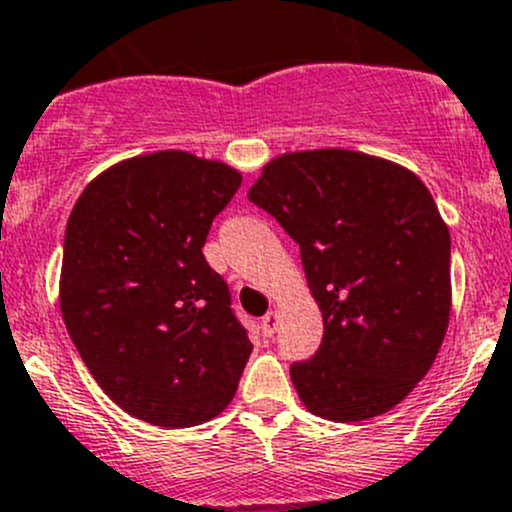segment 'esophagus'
I'll use <instances>...</instances> for the list:
<instances>
[{"mask_svg": "<svg viewBox=\"0 0 512 512\" xmlns=\"http://www.w3.org/2000/svg\"><path fill=\"white\" fill-rule=\"evenodd\" d=\"M277 327H280V312H277V309H270V312L262 317V332H265L267 337H272V334L277 332Z\"/></svg>", "mask_w": 512, "mask_h": 512, "instance_id": "obj_1", "label": "esophagus"}]
</instances>
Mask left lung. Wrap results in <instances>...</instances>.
Returning a JSON list of instances; mask_svg holds the SVG:
<instances>
[{"label": "left lung", "instance_id": "8db88e82", "mask_svg": "<svg viewBox=\"0 0 512 512\" xmlns=\"http://www.w3.org/2000/svg\"><path fill=\"white\" fill-rule=\"evenodd\" d=\"M247 198L302 255L324 319L319 352L292 364L304 409L337 423L386 414L436 361L451 319V235L414 170L347 148L262 165Z\"/></svg>", "mask_w": 512, "mask_h": 512}]
</instances>
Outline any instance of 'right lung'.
<instances>
[{
	"label": "right lung",
	"instance_id": "right-lung-1",
	"mask_svg": "<svg viewBox=\"0 0 512 512\" xmlns=\"http://www.w3.org/2000/svg\"><path fill=\"white\" fill-rule=\"evenodd\" d=\"M240 183L223 160L143 153L98 173L69 215L61 317L108 399L151 426L223 414L252 354L203 255Z\"/></svg>",
	"mask_w": 512,
	"mask_h": 512
}]
</instances>
